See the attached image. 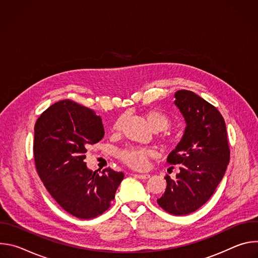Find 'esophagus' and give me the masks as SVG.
I'll return each instance as SVG.
<instances>
[{"label":"esophagus","instance_id":"1","mask_svg":"<svg viewBox=\"0 0 258 258\" xmlns=\"http://www.w3.org/2000/svg\"><path fill=\"white\" fill-rule=\"evenodd\" d=\"M134 175L136 177H138V178H141V179H147V178L150 177V174H148V173H144V174H142V173H135Z\"/></svg>","mask_w":258,"mask_h":258}]
</instances>
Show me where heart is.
Listing matches in <instances>:
<instances>
[{
  "label": "heart",
  "mask_w": 258,
  "mask_h": 258,
  "mask_svg": "<svg viewBox=\"0 0 258 258\" xmlns=\"http://www.w3.org/2000/svg\"><path fill=\"white\" fill-rule=\"evenodd\" d=\"M143 115L154 132H162L169 126L170 120L168 116L158 111V110H148V111L144 112ZM121 123L122 118H118L112 126V132L118 133L121 127ZM152 156L153 152L151 150L137 148V147H128V148H125L119 152V158L128 166L137 169L146 167L148 159Z\"/></svg>",
  "instance_id": "obj_1"
}]
</instances>
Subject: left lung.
<instances>
[{
  "instance_id": "left-lung-1",
  "label": "left lung",
  "mask_w": 258,
  "mask_h": 258,
  "mask_svg": "<svg viewBox=\"0 0 258 258\" xmlns=\"http://www.w3.org/2000/svg\"><path fill=\"white\" fill-rule=\"evenodd\" d=\"M186 127L167 162L178 164L176 178L165 176L166 189L157 199L173 215H186L205 204L223 179L230 161L226 122L218 110L191 91L174 94Z\"/></svg>"
}]
</instances>
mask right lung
Listing matches in <instances>:
<instances>
[{
    "instance_id": "right-lung-1",
    "label": "right lung",
    "mask_w": 258,
    "mask_h": 258,
    "mask_svg": "<svg viewBox=\"0 0 258 258\" xmlns=\"http://www.w3.org/2000/svg\"><path fill=\"white\" fill-rule=\"evenodd\" d=\"M104 126L92 109L70 100L49 107L34 125L36 171L51 196L71 215L88 219L106 211L123 172L88 168L87 148L101 141Z\"/></svg>"
}]
</instances>
